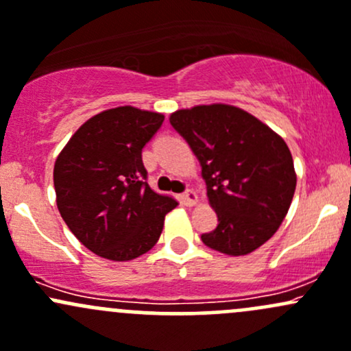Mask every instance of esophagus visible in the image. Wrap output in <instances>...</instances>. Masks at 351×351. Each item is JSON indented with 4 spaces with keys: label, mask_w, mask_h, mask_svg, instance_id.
<instances>
[{
    "label": "esophagus",
    "mask_w": 351,
    "mask_h": 351,
    "mask_svg": "<svg viewBox=\"0 0 351 351\" xmlns=\"http://www.w3.org/2000/svg\"><path fill=\"white\" fill-rule=\"evenodd\" d=\"M180 202L191 207L197 202V195H195V192L192 189H187L186 192H182V194H180Z\"/></svg>",
    "instance_id": "1"
}]
</instances>
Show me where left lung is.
<instances>
[{
    "instance_id": "1",
    "label": "left lung",
    "mask_w": 351,
    "mask_h": 351,
    "mask_svg": "<svg viewBox=\"0 0 351 351\" xmlns=\"http://www.w3.org/2000/svg\"><path fill=\"white\" fill-rule=\"evenodd\" d=\"M169 120L201 162L217 214L216 229L202 234V243L229 256L258 250L278 231L295 195V165L286 142L231 105H199L177 110Z\"/></svg>"
}]
</instances>
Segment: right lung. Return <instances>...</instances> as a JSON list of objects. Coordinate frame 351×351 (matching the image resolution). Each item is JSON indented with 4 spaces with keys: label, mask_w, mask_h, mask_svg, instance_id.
<instances>
[{
    "label": "right lung",
    "mask_w": 351,
    "mask_h": 351,
    "mask_svg": "<svg viewBox=\"0 0 351 351\" xmlns=\"http://www.w3.org/2000/svg\"><path fill=\"white\" fill-rule=\"evenodd\" d=\"M164 115L119 107L86 120L53 169L56 206L77 239L112 261H129L159 241L177 202L147 184L142 149Z\"/></svg>",
    "instance_id": "add662e5"
}]
</instances>
